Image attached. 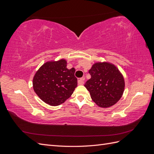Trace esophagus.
<instances>
[{
	"mask_svg": "<svg viewBox=\"0 0 154 154\" xmlns=\"http://www.w3.org/2000/svg\"><path fill=\"white\" fill-rule=\"evenodd\" d=\"M85 80V78H79L78 80V85H82L83 83V82Z\"/></svg>",
	"mask_w": 154,
	"mask_h": 154,
	"instance_id": "esophagus-1",
	"label": "esophagus"
}]
</instances>
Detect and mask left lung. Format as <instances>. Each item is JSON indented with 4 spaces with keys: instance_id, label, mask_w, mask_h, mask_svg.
Instances as JSON below:
<instances>
[{
    "instance_id": "8db88e82",
    "label": "left lung",
    "mask_w": 154,
    "mask_h": 154,
    "mask_svg": "<svg viewBox=\"0 0 154 154\" xmlns=\"http://www.w3.org/2000/svg\"><path fill=\"white\" fill-rule=\"evenodd\" d=\"M91 78L85 83L92 100L100 107L114 105L122 97L125 88L123 76L114 65L97 62L88 71Z\"/></svg>"
}]
</instances>
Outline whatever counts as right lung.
Masks as SVG:
<instances>
[{
	"mask_svg": "<svg viewBox=\"0 0 154 154\" xmlns=\"http://www.w3.org/2000/svg\"><path fill=\"white\" fill-rule=\"evenodd\" d=\"M74 72V68H67L66 60L46 62L34 76L33 89L45 103L58 106L64 103L77 87Z\"/></svg>",
	"mask_w": 154,
	"mask_h": 154,
	"instance_id": "add662e5",
	"label": "right lung"
}]
</instances>
